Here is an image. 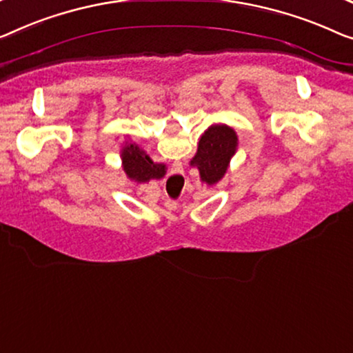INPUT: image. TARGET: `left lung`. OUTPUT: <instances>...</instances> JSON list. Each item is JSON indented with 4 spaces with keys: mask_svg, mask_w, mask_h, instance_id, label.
I'll use <instances>...</instances> for the list:
<instances>
[{
    "mask_svg": "<svg viewBox=\"0 0 353 353\" xmlns=\"http://www.w3.org/2000/svg\"><path fill=\"white\" fill-rule=\"evenodd\" d=\"M238 150V134L231 126L214 123L199 138L198 150L190 166L199 171V179L206 185H215L225 177L230 161Z\"/></svg>",
    "mask_w": 353,
    "mask_h": 353,
    "instance_id": "1",
    "label": "left lung"
}]
</instances>
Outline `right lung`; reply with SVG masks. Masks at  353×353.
I'll return each instance as SVG.
<instances>
[{
  "mask_svg": "<svg viewBox=\"0 0 353 353\" xmlns=\"http://www.w3.org/2000/svg\"><path fill=\"white\" fill-rule=\"evenodd\" d=\"M120 157H122V166L126 177L133 182L144 183L149 182L150 179H161L166 174L165 163L152 161L145 150L141 149L131 139H126L122 144Z\"/></svg>",
  "mask_w": 353,
  "mask_h": 353,
  "instance_id": "right-lung-1",
  "label": "right lung"
}]
</instances>
